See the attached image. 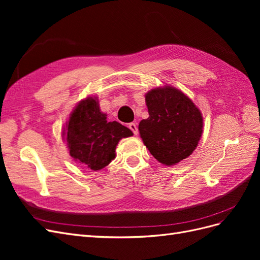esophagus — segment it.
I'll return each mask as SVG.
<instances>
[{
    "label": "esophagus",
    "mask_w": 260,
    "mask_h": 260,
    "mask_svg": "<svg viewBox=\"0 0 260 260\" xmlns=\"http://www.w3.org/2000/svg\"><path fill=\"white\" fill-rule=\"evenodd\" d=\"M128 127H129V129L133 132V133H135V135H138V127H137V124L136 123H133V122H131V123H129L128 124Z\"/></svg>",
    "instance_id": "esophagus-1"
}]
</instances>
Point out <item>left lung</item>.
Wrapping results in <instances>:
<instances>
[{"label": "left lung", "mask_w": 260, "mask_h": 260, "mask_svg": "<svg viewBox=\"0 0 260 260\" xmlns=\"http://www.w3.org/2000/svg\"><path fill=\"white\" fill-rule=\"evenodd\" d=\"M147 119L139 123L143 143L159 162L171 166L187 158L199 144L203 117L190 98L174 86L146 93Z\"/></svg>", "instance_id": "1"}]
</instances>
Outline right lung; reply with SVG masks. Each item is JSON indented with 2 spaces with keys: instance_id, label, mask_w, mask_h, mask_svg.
Wrapping results in <instances>:
<instances>
[{
  "instance_id": "1",
  "label": "right lung",
  "mask_w": 260,
  "mask_h": 260,
  "mask_svg": "<svg viewBox=\"0 0 260 260\" xmlns=\"http://www.w3.org/2000/svg\"><path fill=\"white\" fill-rule=\"evenodd\" d=\"M133 136L117 121H107L96 98H86L70 114L62 137L73 158L92 170L106 167L115 158V149L122 138Z\"/></svg>"
}]
</instances>
